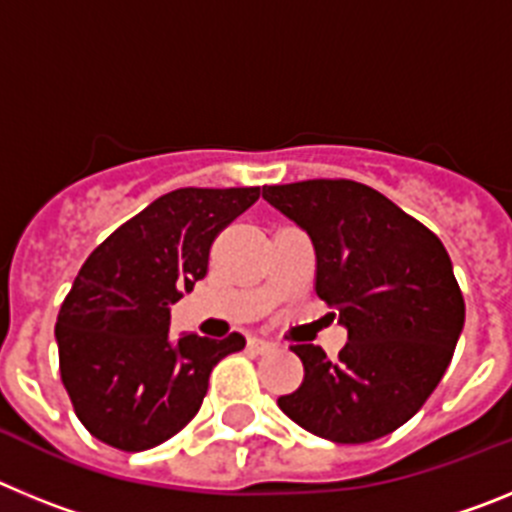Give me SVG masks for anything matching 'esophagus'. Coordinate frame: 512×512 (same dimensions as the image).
<instances>
[{"label":"esophagus","mask_w":512,"mask_h":512,"mask_svg":"<svg viewBox=\"0 0 512 512\" xmlns=\"http://www.w3.org/2000/svg\"><path fill=\"white\" fill-rule=\"evenodd\" d=\"M274 348H277V343L264 341V338H248V351L251 354H269Z\"/></svg>","instance_id":"esophagus-1"}]
</instances>
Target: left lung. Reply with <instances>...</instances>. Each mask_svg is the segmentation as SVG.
Instances as JSON below:
<instances>
[{
	"mask_svg": "<svg viewBox=\"0 0 512 512\" xmlns=\"http://www.w3.org/2000/svg\"><path fill=\"white\" fill-rule=\"evenodd\" d=\"M307 230L315 295L348 328L338 359L295 343L302 384L284 415L336 443H369L408 423L441 382L464 328V297L438 235L377 189L351 179L264 187Z\"/></svg>",
	"mask_w": 512,
	"mask_h": 512,
	"instance_id": "1",
	"label": "left lung"
}]
</instances>
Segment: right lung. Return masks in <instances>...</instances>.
Listing matches in <instances>:
<instances>
[{
	"label": "right lung",
	"instance_id": "obj_1",
	"mask_svg": "<svg viewBox=\"0 0 512 512\" xmlns=\"http://www.w3.org/2000/svg\"><path fill=\"white\" fill-rule=\"evenodd\" d=\"M261 187L174 189L122 223L84 261L56 323L61 382L76 418L120 451L169 441L197 415L212 366L246 346L169 338L171 305L207 274L210 248Z\"/></svg>",
	"mask_w": 512,
	"mask_h": 512
}]
</instances>
